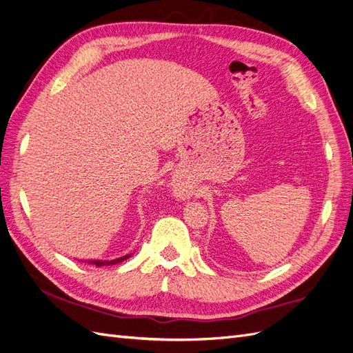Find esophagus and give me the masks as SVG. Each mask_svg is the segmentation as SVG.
Returning <instances> with one entry per match:
<instances>
[{"mask_svg": "<svg viewBox=\"0 0 353 353\" xmlns=\"http://www.w3.org/2000/svg\"><path fill=\"white\" fill-rule=\"evenodd\" d=\"M175 188H176L175 191H178V193H179V194H184V191H185V190H184V187H179V185H176Z\"/></svg>", "mask_w": 353, "mask_h": 353, "instance_id": "obj_1", "label": "esophagus"}]
</instances>
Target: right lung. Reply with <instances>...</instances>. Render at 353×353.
Masks as SVG:
<instances>
[{"label":"right lung","mask_w":353,"mask_h":353,"mask_svg":"<svg viewBox=\"0 0 353 353\" xmlns=\"http://www.w3.org/2000/svg\"><path fill=\"white\" fill-rule=\"evenodd\" d=\"M130 256H131V254H125V256H122V258H117V259H113V261H88V263H92V265H95V266L116 265V263H119V262H123L125 259L130 258Z\"/></svg>","instance_id":"1"}]
</instances>
